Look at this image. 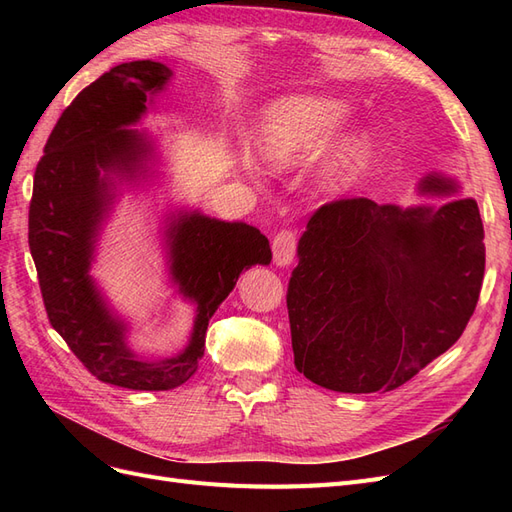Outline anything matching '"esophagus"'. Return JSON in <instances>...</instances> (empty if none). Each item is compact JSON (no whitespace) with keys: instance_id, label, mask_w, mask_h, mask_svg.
Listing matches in <instances>:
<instances>
[{"instance_id":"1","label":"esophagus","mask_w":512,"mask_h":512,"mask_svg":"<svg viewBox=\"0 0 512 512\" xmlns=\"http://www.w3.org/2000/svg\"><path fill=\"white\" fill-rule=\"evenodd\" d=\"M297 254V235L292 230H280L273 237V262L277 267H288Z\"/></svg>"}]
</instances>
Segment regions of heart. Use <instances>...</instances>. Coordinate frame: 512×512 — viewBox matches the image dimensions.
<instances>
[{"mask_svg":"<svg viewBox=\"0 0 512 512\" xmlns=\"http://www.w3.org/2000/svg\"><path fill=\"white\" fill-rule=\"evenodd\" d=\"M350 106L324 96H294L273 104L262 117L256 145L265 164L290 168L322 149L344 126ZM371 136L354 132L339 138L318 164V181L329 190H342L359 177L371 160Z\"/></svg>","mask_w":512,"mask_h":512,"instance_id":"1","label":"heart"}]
</instances>
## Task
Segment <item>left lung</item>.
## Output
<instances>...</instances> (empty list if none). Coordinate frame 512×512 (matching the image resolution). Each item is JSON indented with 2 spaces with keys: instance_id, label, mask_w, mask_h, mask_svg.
Returning a JSON list of instances; mask_svg holds the SVG:
<instances>
[{
  "instance_id": "obj_1",
  "label": "left lung",
  "mask_w": 512,
  "mask_h": 512,
  "mask_svg": "<svg viewBox=\"0 0 512 512\" xmlns=\"http://www.w3.org/2000/svg\"><path fill=\"white\" fill-rule=\"evenodd\" d=\"M421 194L453 196L438 173ZM474 198L442 207L342 198L322 205L299 239L288 282L294 365L337 393L393 391L438 359L474 314L485 275Z\"/></svg>"
}]
</instances>
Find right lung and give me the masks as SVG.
<instances>
[{"label": "right lung", "mask_w": 512, "mask_h": 512, "mask_svg": "<svg viewBox=\"0 0 512 512\" xmlns=\"http://www.w3.org/2000/svg\"><path fill=\"white\" fill-rule=\"evenodd\" d=\"M170 76L173 70L160 61H128L85 87L44 145L29 203V250L53 329L91 376L132 391H170L190 380L205 354L209 320L241 271L271 262L269 239L250 224L198 211L170 215L164 232L170 277L196 303V318L188 346L162 361L128 346V324L111 312L89 275L115 179H145L153 158L147 134L128 126L141 121L147 98Z\"/></svg>", "instance_id": "right-lung-1"}]
</instances>
